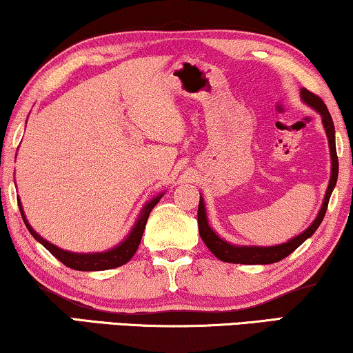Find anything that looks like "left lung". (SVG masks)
Wrapping results in <instances>:
<instances>
[{
	"mask_svg": "<svg viewBox=\"0 0 353 353\" xmlns=\"http://www.w3.org/2000/svg\"><path fill=\"white\" fill-rule=\"evenodd\" d=\"M302 99L305 101L308 105H312L313 109H316L318 112L321 114L323 117V125H325L326 134H327V141H330V149H331V159H332V170H331V180H330V186H327L326 196H325V202H323L321 210L315 221L308 226V228L301 233L296 238L289 241V243L279 244V245H272V248H254V245H231L226 243V241L220 239L216 236L212 228L207 223V216H205V209H204V201H199V209H197V225H199V234L202 241H204L207 248L210 249V252L215 255L216 259H220L221 262H228V263H243V265H268V263H274L279 262V260L286 259L289 254H292L299 245H301L303 241L315 233L318 226L325 219L326 209H327V202H330L331 192L334 190L336 181H337V173H339V161H337V152H336V141H334V123H332L331 114L327 110L326 104L323 103V99L320 96H316L312 91H308L307 88H302L301 91Z\"/></svg>",
	"mask_w": 353,
	"mask_h": 353,
	"instance_id": "1",
	"label": "left lung"
}]
</instances>
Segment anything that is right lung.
Wrapping results in <instances>:
<instances>
[{"label":"right lung","instance_id":"obj_1","mask_svg":"<svg viewBox=\"0 0 353 353\" xmlns=\"http://www.w3.org/2000/svg\"><path fill=\"white\" fill-rule=\"evenodd\" d=\"M161 196H157L156 199H152L151 202H148L146 207H144L141 212V216L137 221V225L133 226L132 233L128 234V238L123 241L122 244H119L117 248L108 250V252H99V254H72L67 252V250H62L56 245H52L51 243H48L41 238L40 234H37V231H33V228L28 225V221L26 220V215H23L22 205L19 202V207H21V214L23 219V223H26L27 230L30 231V234L35 238L38 243H41L45 248L50 250V252L54 255V257L65 265V267L74 268V270H80V272H99V270H109V268H115V267H122L128 262L130 259L133 257L134 252L138 250V245L141 243L143 233H144V226H146V221L149 219V214L151 210L156 207V204L161 201Z\"/></svg>","mask_w":353,"mask_h":353}]
</instances>
